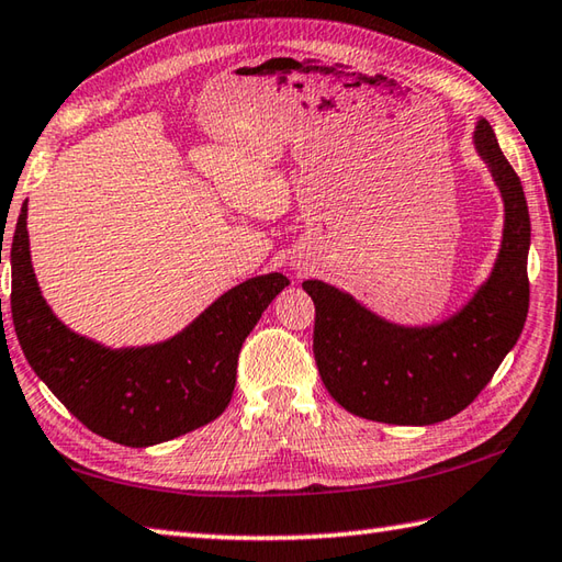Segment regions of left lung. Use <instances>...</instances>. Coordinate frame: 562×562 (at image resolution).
<instances>
[{"instance_id": "8db88e82", "label": "left lung", "mask_w": 562, "mask_h": 562, "mask_svg": "<svg viewBox=\"0 0 562 562\" xmlns=\"http://www.w3.org/2000/svg\"><path fill=\"white\" fill-rule=\"evenodd\" d=\"M475 148L504 200V234L490 280L431 326L384 322L322 280L302 288L316 306L314 358L331 397L370 422L428 426L463 412L514 348L529 314L531 218L524 187L485 119Z\"/></svg>"}]
</instances>
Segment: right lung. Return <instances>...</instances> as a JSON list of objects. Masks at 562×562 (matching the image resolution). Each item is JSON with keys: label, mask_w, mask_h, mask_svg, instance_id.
<instances>
[{"label": "right lung", "mask_w": 562, "mask_h": 562, "mask_svg": "<svg viewBox=\"0 0 562 562\" xmlns=\"http://www.w3.org/2000/svg\"><path fill=\"white\" fill-rule=\"evenodd\" d=\"M26 212L24 202L11 238V318L29 366L65 409L97 436L131 448L170 441L214 422L234 394L240 346L290 280L280 272L250 278L178 336L114 350L70 331L41 296Z\"/></svg>", "instance_id": "right-lung-1"}]
</instances>
